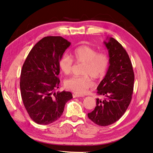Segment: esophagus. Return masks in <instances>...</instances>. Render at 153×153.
<instances>
[{
    "label": "esophagus",
    "mask_w": 153,
    "mask_h": 153,
    "mask_svg": "<svg viewBox=\"0 0 153 153\" xmlns=\"http://www.w3.org/2000/svg\"><path fill=\"white\" fill-rule=\"evenodd\" d=\"M82 97V95L79 94H77V93H73V97L74 98H76V97Z\"/></svg>",
    "instance_id": "1"
}]
</instances>
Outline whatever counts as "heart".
Returning a JSON list of instances; mask_svg holds the SVG:
<instances>
[{"mask_svg": "<svg viewBox=\"0 0 153 153\" xmlns=\"http://www.w3.org/2000/svg\"><path fill=\"white\" fill-rule=\"evenodd\" d=\"M71 56L77 62H82V76L72 77L65 82V87L77 94L86 93L93 86L91 76L94 79H100L105 76L108 71L110 59L107 54L98 53L94 48L88 45H79L72 51ZM74 61L67 55H62L59 60V67L65 75L72 71Z\"/></svg>", "mask_w": 153, "mask_h": 153, "instance_id": "1", "label": "heart"}]
</instances>
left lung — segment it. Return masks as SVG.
I'll use <instances>...</instances> for the list:
<instances>
[{"instance_id": "left-lung-1", "label": "left lung", "mask_w": 153, "mask_h": 153, "mask_svg": "<svg viewBox=\"0 0 153 153\" xmlns=\"http://www.w3.org/2000/svg\"><path fill=\"white\" fill-rule=\"evenodd\" d=\"M108 50L110 65L105 77L97 87L94 110L88 117L95 124L108 126L122 117L132 99L134 73L129 55L115 39L107 37L103 42Z\"/></svg>"}]
</instances>
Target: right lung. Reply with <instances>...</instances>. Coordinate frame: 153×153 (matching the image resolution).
Segmentation results:
<instances>
[{
    "label": "right lung",
    "mask_w": 153,
    "mask_h": 153,
    "mask_svg": "<svg viewBox=\"0 0 153 153\" xmlns=\"http://www.w3.org/2000/svg\"><path fill=\"white\" fill-rule=\"evenodd\" d=\"M70 45L60 36L43 38L34 45L22 66L20 82L22 99L31 119L39 125L57 120L65 104L73 98L70 92H54L59 88V60Z\"/></svg>",
    "instance_id": "add662e5"
}]
</instances>
